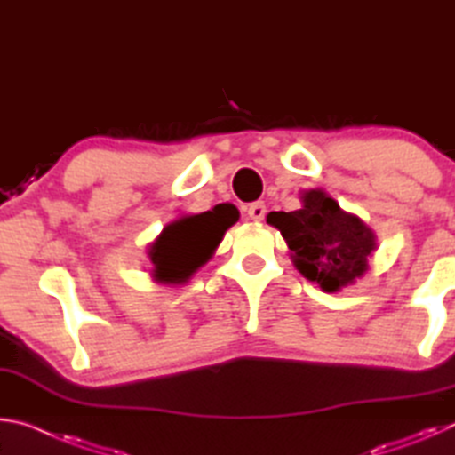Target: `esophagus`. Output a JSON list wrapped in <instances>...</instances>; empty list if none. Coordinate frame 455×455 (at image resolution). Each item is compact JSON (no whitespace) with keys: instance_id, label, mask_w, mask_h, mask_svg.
<instances>
[{"instance_id":"1","label":"esophagus","mask_w":455,"mask_h":455,"mask_svg":"<svg viewBox=\"0 0 455 455\" xmlns=\"http://www.w3.org/2000/svg\"><path fill=\"white\" fill-rule=\"evenodd\" d=\"M246 214H249L251 220H263L267 214V206L265 203H252L249 204V209H246Z\"/></svg>"}]
</instances>
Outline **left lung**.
Instances as JSON below:
<instances>
[{"label": "left lung", "instance_id": "1", "mask_svg": "<svg viewBox=\"0 0 455 455\" xmlns=\"http://www.w3.org/2000/svg\"><path fill=\"white\" fill-rule=\"evenodd\" d=\"M267 220L281 230L295 267L323 291H339L367 271L375 249L371 228L343 212L323 190L305 192L303 209L271 212Z\"/></svg>", "mask_w": 455, "mask_h": 455}]
</instances>
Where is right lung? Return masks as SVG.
<instances>
[{
  "mask_svg": "<svg viewBox=\"0 0 455 455\" xmlns=\"http://www.w3.org/2000/svg\"><path fill=\"white\" fill-rule=\"evenodd\" d=\"M238 220V211L219 204L212 211L192 214L168 225L150 249L154 276L160 283H184L211 259L228 227Z\"/></svg>",
  "mask_w": 455,
  "mask_h": 455,
  "instance_id": "obj_1",
  "label": "right lung"
}]
</instances>
